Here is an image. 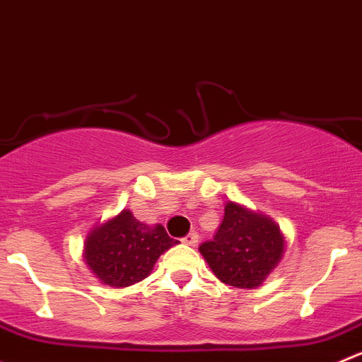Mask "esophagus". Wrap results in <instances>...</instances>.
Segmentation results:
<instances>
[{"label":"esophagus","instance_id":"obj_1","mask_svg":"<svg viewBox=\"0 0 362 362\" xmlns=\"http://www.w3.org/2000/svg\"><path fill=\"white\" fill-rule=\"evenodd\" d=\"M198 238H199L198 233H196V231H191V233H187L184 238H182V242L187 245H194L196 242H198Z\"/></svg>","mask_w":362,"mask_h":362}]
</instances>
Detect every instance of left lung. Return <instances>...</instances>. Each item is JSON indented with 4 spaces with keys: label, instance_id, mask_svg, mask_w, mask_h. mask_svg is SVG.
I'll list each match as a JSON object with an SVG mask.
<instances>
[{
    "label": "left lung",
    "instance_id": "8db88e82",
    "mask_svg": "<svg viewBox=\"0 0 362 362\" xmlns=\"http://www.w3.org/2000/svg\"><path fill=\"white\" fill-rule=\"evenodd\" d=\"M283 251L285 238L274 221L231 202L224 206L223 223L212 240L199 245L214 274L237 288L262 285Z\"/></svg>",
    "mask_w": 362,
    "mask_h": 362
}]
</instances>
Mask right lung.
<instances>
[{"mask_svg":"<svg viewBox=\"0 0 362 362\" xmlns=\"http://www.w3.org/2000/svg\"><path fill=\"white\" fill-rule=\"evenodd\" d=\"M177 242L160 224L150 228L122 210L88 235L84 259L104 285L122 288L145 279L157 258Z\"/></svg>","mask_w":362,"mask_h":362,"instance_id":"add662e5","label":"right lung"}]
</instances>
